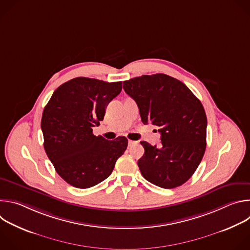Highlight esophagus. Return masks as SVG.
I'll list each match as a JSON object with an SVG mask.
<instances>
[{
	"mask_svg": "<svg viewBox=\"0 0 250 250\" xmlns=\"http://www.w3.org/2000/svg\"><path fill=\"white\" fill-rule=\"evenodd\" d=\"M136 144V141H133V140H128V146H133V145H135Z\"/></svg>",
	"mask_w": 250,
	"mask_h": 250,
	"instance_id": "esophagus-1",
	"label": "esophagus"
}]
</instances>
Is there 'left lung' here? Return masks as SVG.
<instances>
[{"instance_id": "obj_1", "label": "left lung", "mask_w": 250, "mask_h": 250, "mask_svg": "<svg viewBox=\"0 0 250 250\" xmlns=\"http://www.w3.org/2000/svg\"><path fill=\"white\" fill-rule=\"evenodd\" d=\"M145 125L161 134V146L140 141L145 154L137 164L147 181L172 189L188 181L206 150L207 116L200 100L181 81L165 74L142 75L124 82Z\"/></svg>"}]
</instances>
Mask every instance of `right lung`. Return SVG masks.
<instances>
[{
    "label": "right lung",
    "instance_id": "add662e5",
    "mask_svg": "<svg viewBox=\"0 0 250 250\" xmlns=\"http://www.w3.org/2000/svg\"><path fill=\"white\" fill-rule=\"evenodd\" d=\"M122 82L77 77L59 86L42 118L44 150L56 172L71 186L93 187L108 178L127 147V139L93 134Z\"/></svg>",
    "mask_w": 250,
    "mask_h": 250
}]
</instances>
